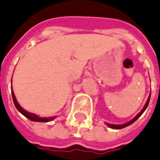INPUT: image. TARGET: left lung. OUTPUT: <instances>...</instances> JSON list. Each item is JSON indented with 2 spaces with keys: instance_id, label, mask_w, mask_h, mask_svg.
<instances>
[{
  "instance_id": "left-lung-1",
  "label": "left lung",
  "mask_w": 160,
  "mask_h": 160,
  "mask_svg": "<svg viewBox=\"0 0 160 160\" xmlns=\"http://www.w3.org/2000/svg\"><path fill=\"white\" fill-rule=\"evenodd\" d=\"M150 98H151V94H150V96H149V98H148V100H147V102H146V104H145V106L143 107V108L142 109V111L141 112H139L138 113V115L136 116V117L134 118V119H132L130 122H128V123H125V124H122V125H114V124H108V126L110 128H115V129H120V128H125V127H127V126H128V125H130V124H132L134 122H136L137 120H138V118L140 117L141 115L142 114V112H144L145 111V109L147 108L148 107V105H149V102H150Z\"/></svg>"
}]
</instances>
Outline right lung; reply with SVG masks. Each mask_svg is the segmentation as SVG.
Returning a JSON list of instances; mask_svg holds the SVG:
<instances>
[{
	"label": "right lung",
	"instance_id": "obj_1",
	"mask_svg": "<svg viewBox=\"0 0 160 160\" xmlns=\"http://www.w3.org/2000/svg\"><path fill=\"white\" fill-rule=\"evenodd\" d=\"M11 94H12V98H13V101H14V104H15V106H16V108L18 109L19 112H21L22 114H23L24 116L26 118H28L29 120H31V121H32V122H48L49 121H52L53 120L55 116H52V117H45V118H41V117H38L37 116L36 114H34V113H32V112H29L27 111H25L23 108H21V106L18 104V102L17 101V98L15 97V94H14V92H13L12 90V86H11Z\"/></svg>",
	"mask_w": 160,
	"mask_h": 160
}]
</instances>
